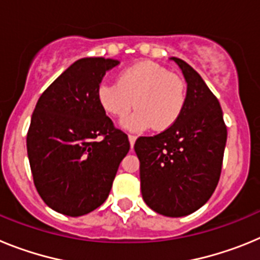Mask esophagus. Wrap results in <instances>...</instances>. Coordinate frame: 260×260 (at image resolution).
<instances>
[{
    "mask_svg": "<svg viewBox=\"0 0 260 260\" xmlns=\"http://www.w3.org/2000/svg\"><path fill=\"white\" fill-rule=\"evenodd\" d=\"M135 141H137V137H135V135H133V134H128V142H130V146L134 147Z\"/></svg>",
    "mask_w": 260,
    "mask_h": 260,
    "instance_id": "obj_1",
    "label": "esophagus"
}]
</instances>
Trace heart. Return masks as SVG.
Wrapping results in <instances>:
<instances>
[{"label": "heart", "instance_id": "1", "mask_svg": "<svg viewBox=\"0 0 260 260\" xmlns=\"http://www.w3.org/2000/svg\"><path fill=\"white\" fill-rule=\"evenodd\" d=\"M98 102L105 113L121 117L137 108L121 121L130 132H143L152 126L162 132L174 125L186 102L185 84L178 75L146 61L121 71L117 83L103 82L98 88Z\"/></svg>", "mask_w": 260, "mask_h": 260}]
</instances>
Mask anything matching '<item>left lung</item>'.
Instances as JSON below:
<instances>
[{
	"mask_svg": "<svg viewBox=\"0 0 260 260\" xmlns=\"http://www.w3.org/2000/svg\"><path fill=\"white\" fill-rule=\"evenodd\" d=\"M187 83L182 113L155 137H141V190L151 210L168 217L190 215L207 203L221 173L226 126L219 100L201 75L172 57Z\"/></svg>",
	"mask_w": 260,
	"mask_h": 260,
	"instance_id": "1",
	"label": "left lung"
}]
</instances>
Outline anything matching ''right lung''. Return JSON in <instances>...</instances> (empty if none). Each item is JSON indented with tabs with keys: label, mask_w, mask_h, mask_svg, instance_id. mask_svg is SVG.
<instances>
[{
	"label": "right lung",
	"mask_w": 260,
	"mask_h": 260,
	"mask_svg": "<svg viewBox=\"0 0 260 260\" xmlns=\"http://www.w3.org/2000/svg\"><path fill=\"white\" fill-rule=\"evenodd\" d=\"M118 59L87 57L66 69L38 100L27 133L34 183L48 207L71 217L107 201L130 150L98 102L105 73Z\"/></svg>",
	"instance_id": "1"
}]
</instances>
